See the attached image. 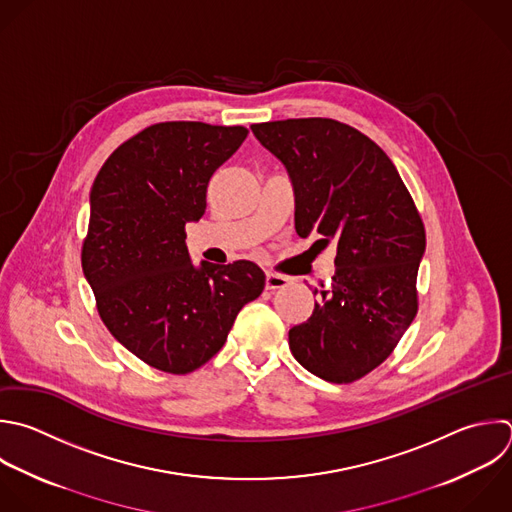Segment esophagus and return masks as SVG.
Wrapping results in <instances>:
<instances>
[{"instance_id": "1", "label": "esophagus", "mask_w": 512, "mask_h": 512, "mask_svg": "<svg viewBox=\"0 0 512 512\" xmlns=\"http://www.w3.org/2000/svg\"><path fill=\"white\" fill-rule=\"evenodd\" d=\"M288 284H290L288 276H282V274H276V272L266 274V288L268 290H280V288H286Z\"/></svg>"}]
</instances>
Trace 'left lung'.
<instances>
[{"label":"left lung","instance_id":"left-lung-1","mask_svg":"<svg viewBox=\"0 0 512 512\" xmlns=\"http://www.w3.org/2000/svg\"><path fill=\"white\" fill-rule=\"evenodd\" d=\"M252 132L288 170L298 236L336 244L332 284L290 328V350L322 380L354 382L390 356L416 316L422 218L390 158L352 126L300 118Z\"/></svg>","mask_w":512,"mask_h":512}]
</instances>
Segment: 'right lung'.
<instances>
[{"label": "right lung", "mask_w": 512, "mask_h": 512, "mask_svg": "<svg viewBox=\"0 0 512 512\" xmlns=\"http://www.w3.org/2000/svg\"><path fill=\"white\" fill-rule=\"evenodd\" d=\"M246 136L244 126L154 124L116 148L94 180L84 276L112 336L158 370L206 364L264 290L254 262L194 266L186 248L210 178Z\"/></svg>", "instance_id": "right-lung-1"}]
</instances>
